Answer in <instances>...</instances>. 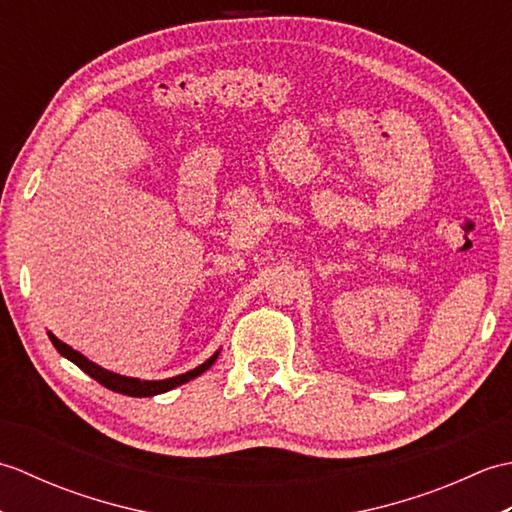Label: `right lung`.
Segmentation results:
<instances>
[{"label":"right lung","mask_w":512,"mask_h":512,"mask_svg":"<svg viewBox=\"0 0 512 512\" xmlns=\"http://www.w3.org/2000/svg\"><path fill=\"white\" fill-rule=\"evenodd\" d=\"M52 345L57 347V352L68 358V361H72L76 367L83 369L85 374L92 376L94 380H99V383L107 389L116 391V394H123V396H134V398H147V396H158V394H165V391H171L176 389L178 385H184L189 383V380L198 378L200 374H204L206 369H209L215 361L217 356H220V350H217L211 358H206V361L202 365H198L195 369H191V372L187 374H178V376H171V378H165V380H140V378H132V376H121V374H114L110 372V369H105L101 365L92 363L88 356H83L81 352L72 350L70 345H65L63 341H59L57 336H54L52 332H48Z\"/></svg>","instance_id":"obj_1"}]
</instances>
